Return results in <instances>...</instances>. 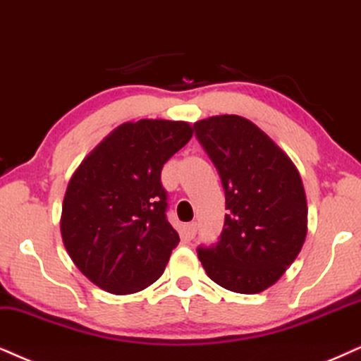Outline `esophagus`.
Instances as JSON below:
<instances>
[{
  "instance_id": "1",
  "label": "esophagus",
  "mask_w": 361,
  "mask_h": 361,
  "mask_svg": "<svg viewBox=\"0 0 361 361\" xmlns=\"http://www.w3.org/2000/svg\"><path fill=\"white\" fill-rule=\"evenodd\" d=\"M186 231H188L190 238H193V236L196 235V221H190L188 225H186Z\"/></svg>"
}]
</instances>
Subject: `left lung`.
<instances>
[{
  "mask_svg": "<svg viewBox=\"0 0 361 361\" xmlns=\"http://www.w3.org/2000/svg\"><path fill=\"white\" fill-rule=\"evenodd\" d=\"M195 135L220 173L228 209L220 240L198 246L200 262L223 288L259 293L280 280L307 238L302 178L288 154L243 116L196 121Z\"/></svg>",
  "mask_w": 361,
  "mask_h": 361,
  "instance_id": "obj_1",
  "label": "left lung"
}]
</instances>
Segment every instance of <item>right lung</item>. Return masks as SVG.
I'll return each mask as SVG.
<instances>
[{
  "mask_svg": "<svg viewBox=\"0 0 361 361\" xmlns=\"http://www.w3.org/2000/svg\"><path fill=\"white\" fill-rule=\"evenodd\" d=\"M191 136L186 121L123 123L73 173L63 200V243L102 290L136 293L165 271L180 236L166 218L161 170Z\"/></svg>",
  "mask_w": 361,
  "mask_h": 361,
  "instance_id": "right-lung-1",
  "label": "right lung"
}]
</instances>
